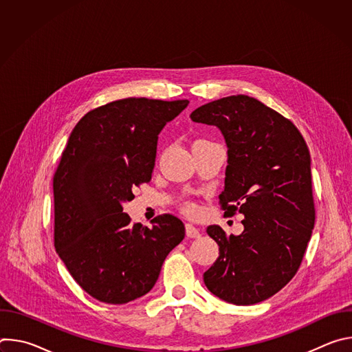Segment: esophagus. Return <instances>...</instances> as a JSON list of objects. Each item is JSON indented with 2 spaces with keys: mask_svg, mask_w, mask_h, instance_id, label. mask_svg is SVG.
Returning a JSON list of instances; mask_svg holds the SVG:
<instances>
[{
  "mask_svg": "<svg viewBox=\"0 0 352 352\" xmlns=\"http://www.w3.org/2000/svg\"><path fill=\"white\" fill-rule=\"evenodd\" d=\"M185 232H186V236L188 238H199L200 236V231L192 226V224H185Z\"/></svg>",
  "mask_w": 352,
  "mask_h": 352,
  "instance_id": "esophagus-1",
  "label": "esophagus"
}]
</instances>
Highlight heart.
<instances>
[{
  "instance_id": "heart-1",
  "label": "heart",
  "mask_w": 352,
  "mask_h": 352,
  "mask_svg": "<svg viewBox=\"0 0 352 352\" xmlns=\"http://www.w3.org/2000/svg\"><path fill=\"white\" fill-rule=\"evenodd\" d=\"M184 212L188 214H195L197 212V206L192 202H186V204H184Z\"/></svg>"
}]
</instances>
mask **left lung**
<instances>
[{"label":"left lung","mask_w":352,"mask_h":352,"mask_svg":"<svg viewBox=\"0 0 352 352\" xmlns=\"http://www.w3.org/2000/svg\"><path fill=\"white\" fill-rule=\"evenodd\" d=\"M190 120L223 133L228 166L220 204L227 216H243L239 235L208 227L219 258L204 281L226 302H262L295 276L312 235L309 148L289 120L245 94L214 100Z\"/></svg>","instance_id":"1"}]
</instances>
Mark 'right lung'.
<instances>
[{"label": "right lung", "mask_w": 352, "mask_h": 352, "mask_svg": "<svg viewBox=\"0 0 352 352\" xmlns=\"http://www.w3.org/2000/svg\"><path fill=\"white\" fill-rule=\"evenodd\" d=\"M188 100L128 97L89 111L74 128L54 175V245L74 280L106 304H126L156 284L184 239L171 214L148 228L131 223L124 204L152 179L159 133Z\"/></svg>", "instance_id": "add662e5"}]
</instances>
